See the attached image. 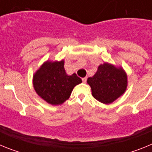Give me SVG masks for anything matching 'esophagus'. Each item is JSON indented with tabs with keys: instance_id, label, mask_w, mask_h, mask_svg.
Instances as JSON below:
<instances>
[{
	"instance_id": "esophagus-1",
	"label": "esophagus",
	"mask_w": 152,
	"mask_h": 152,
	"mask_svg": "<svg viewBox=\"0 0 152 152\" xmlns=\"http://www.w3.org/2000/svg\"><path fill=\"white\" fill-rule=\"evenodd\" d=\"M87 79H88V78H87V77H83V78H82V81H83V82L86 83V81H87Z\"/></svg>"
}]
</instances>
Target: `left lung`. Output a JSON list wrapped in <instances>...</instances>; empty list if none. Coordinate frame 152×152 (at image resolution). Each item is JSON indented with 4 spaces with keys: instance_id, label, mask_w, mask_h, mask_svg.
Returning <instances> with one entry per match:
<instances>
[{
    "instance_id": "1",
    "label": "left lung",
    "mask_w": 152,
    "mask_h": 152,
    "mask_svg": "<svg viewBox=\"0 0 152 152\" xmlns=\"http://www.w3.org/2000/svg\"><path fill=\"white\" fill-rule=\"evenodd\" d=\"M91 86L93 96L105 104H109L123 95L127 88V75L122 68L103 63L99 65L93 77L87 80Z\"/></svg>"
}]
</instances>
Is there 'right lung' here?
I'll return each instance as SVG.
<instances>
[{
	"label": "right lung",
	"instance_id": "right-lung-1",
	"mask_svg": "<svg viewBox=\"0 0 152 152\" xmlns=\"http://www.w3.org/2000/svg\"><path fill=\"white\" fill-rule=\"evenodd\" d=\"M64 61H47L33 75V88L37 94L52 105H60L70 97L74 88L82 82L74 73L68 75Z\"/></svg>",
	"mask_w": 152,
	"mask_h": 152
}]
</instances>
